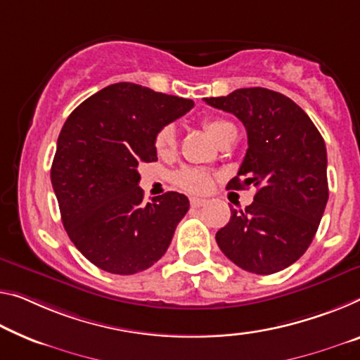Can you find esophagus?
Listing matches in <instances>:
<instances>
[{"label":"esophagus","mask_w":360,"mask_h":360,"mask_svg":"<svg viewBox=\"0 0 360 360\" xmlns=\"http://www.w3.org/2000/svg\"><path fill=\"white\" fill-rule=\"evenodd\" d=\"M206 199H201V198H191L190 199V204H191V207H202V206H206Z\"/></svg>","instance_id":"1"}]
</instances>
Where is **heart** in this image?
Returning a JSON list of instances; mask_svg holds the SVG:
<instances>
[{
  "label": "heart",
  "instance_id": "1",
  "mask_svg": "<svg viewBox=\"0 0 360 360\" xmlns=\"http://www.w3.org/2000/svg\"><path fill=\"white\" fill-rule=\"evenodd\" d=\"M202 127L209 131L215 141H222V138L229 134L230 130L235 129V125L224 119H206ZM154 148L159 156L167 158L175 153L176 149V130L174 125H164L154 138ZM175 185L184 188L185 191L190 193H204L212 186L214 175L209 170L198 169V167H184L174 175Z\"/></svg>",
  "mask_w": 360,
  "mask_h": 360
}]
</instances>
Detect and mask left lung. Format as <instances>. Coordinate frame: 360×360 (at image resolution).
I'll return each mask as SVG.
<instances>
[{"instance_id":"left-lung-1","label":"left lung","mask_w":360,"mask_h":360,"mask_svg":"<svg viewBox=\"0 0 360 360\" xmlns=\"http://www.w3.org/2000/svg\"><path fill=\"white\" fill-rule=\"evenodd\" d=\"M204 101L236 115L248 134L246 156L226 188H257L245 211L231 209L217 245L246 272H280L307 251L327 206L323 138L295 101L267 88H240Z\"/></svg>"}]
</instances>
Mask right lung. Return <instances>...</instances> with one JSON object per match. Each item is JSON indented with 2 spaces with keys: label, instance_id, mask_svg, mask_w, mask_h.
Here are the masks:
<instances>
[{
  "label": "right lung",
  "instance_id": "1",
  "mask_svg": "<svg viewBox=\"0 0 360 360\" xmlns=\"http://www.w3.org/2000/svg\"><path fill=\"white\" fill-rule=\"evenodd\" d=\"M193 104L120 82L85 99L65 120L51 184L70 241L96 267L138 274L167 251L190 201L167 191L143 202L138 164L158 161L156 134Z\"/></svg>",
  "mask_w": 360,
  "mask_h": 360
}]
</instances>
